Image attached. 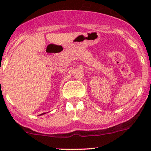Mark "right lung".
<instances>
[{"mask_svg":"<svg viewBox=\"0 0 151 151\" xmlns=\"http://www.w3.org/2000/svg\"><path fill=\"white\" fill-rule=\"evenodd\" d=\"M44 114H45V113H42V115H44Z\"/></svg>","mask_w":151,"mask_h":151,"instance_id":"add662e5","label":"right lung"}]
</instances>
